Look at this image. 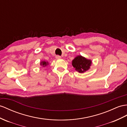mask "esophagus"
<instances>
[{
	"mask_svg": "<svg viewBox=\"0 0 127 127\" xmlns=\"http://www.w3.org/2000/svg\"><path fill=\"white\" fill-rule=\"evenodd\" d=\"M56 59H60L61 56H59V55H56Z\"/></svg>",
	"mask_w": 127,
	"mask_h": 127,
	"instance_id": "1",
	"label": "esophagus"
}]
</instances>
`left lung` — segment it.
<instances>
[{
    "label": "left lung",
    "instance_id": "obj_1",
    "mask_svg": "<svg viewBox=\"0 0 127 127\" xmlns=\"http://www.w3.org/2000/svg\"><path fill=\"white\" fill-rule=\"evenodd\" d=\"M92 61L83 56H77L72 62V65L75 70L80 73H83L88 70L91 65Z\"/></svg>",
    "mask_w": 127,
    "mask_h": 127
}]
</instances>
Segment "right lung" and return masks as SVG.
<instances>
[{
  "label": "right lung",
  "mask_w": 127,
  "mask_h": 127,
  "mask_svg": "<svg viewBox=\"0 0 127 127\" xmlns=\"http://www.w3.org/2000/svg\"><path fill=\"white\" fill-rule=\"evenodd\" d=\"M48 63L46 62L45 61H42V62H41V63H40L41 65V66L42 65V66H43V67L47 66V65H48Z\"/></svg>",
  "instance_id": "1"
}]
</instances>
